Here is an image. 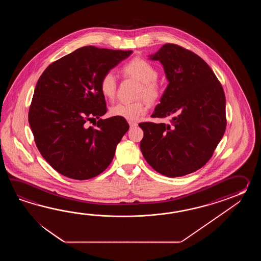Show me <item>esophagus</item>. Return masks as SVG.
<instances>
[{
  "label": "esophagus",
  "instance_id": "34e87169",
  "mask_svg": "<svg viewBox=\"0 0 261 261\" xmlns=\"http://www.w3.org/2000/svg\"><path fill=\"white\" fill-rule=\"evenodd\" d=\"M128 125H129L130 127H136L138 124L136 122H133V121H128Z\"/></svg>",
  "mask_w": 261,
  "mask_h": 261
}]
</instances>
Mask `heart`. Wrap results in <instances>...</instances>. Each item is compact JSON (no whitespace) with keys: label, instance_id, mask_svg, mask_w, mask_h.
Wrapping results in <instances>:
<instances>
[{"label":"heart","instance_id":"obj_1","mask_svg":"<svg viewBox=\"0 0 261 261\" xmlns=\"http://www.w3.org/2000/svg\"><path fill=\"white\" fill-rule=\"evenodd\" d=\"M123 72L128 77L134 78L141 83L139 88L138 98H144L151 105L160 100L161 89L156 83L159 72L150 62L142 58H135L123 67ZM101 94L107 99H113L117 89V77L112 71L106 72L100 79ZM147 106L144 100L134 102H117L111 106L110 114L113 117H122L128 121H136L145 115Z\"/></svg>","mask_w":261,"mask_h":261}]
</instances>
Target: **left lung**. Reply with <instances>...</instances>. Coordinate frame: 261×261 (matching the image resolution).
<instances>
[{
	"mask_svg": "<svg viewBox=\"0 0 261 261\" xmlns=\"http://www.w3.org/2000/svg\"><path fill=\"white\" fill-rule=\"evenodd\" d=\"M150 60L164 68L169 85L152 117H172V124L140 123V148L155 171L179 177L204 166L225 133L226 98L216 74L200 57L165 44Z\"/></svg>",
	"mask_w": 261,
	"mask_h": 261,
	"instance_id": "1",
	"label": "left lung"
}]
</instances>
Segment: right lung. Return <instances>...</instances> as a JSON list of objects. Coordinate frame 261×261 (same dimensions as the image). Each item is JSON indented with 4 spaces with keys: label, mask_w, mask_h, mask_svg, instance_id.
Masks as SVG:
<instances>
[{
    "label": "right lung",
    "mask_w": 261,
    "mask_h": 261,
    "mask_svg": "<svg viewBox=\"0 0 261 261\" xmlns=\"http://www.w3.org/2000/svg\"><path fill=\"white\" fill-rule=\"evenodd\" d=\"M132 53L84 46L51 63L38 79L29 123L41 155L62 175L86 180L110 165L129 126L122 117L100 118L107 111L100 79Z\"/></svg>",
    "instance_id": "right-lung-1"
}]
</instances>
